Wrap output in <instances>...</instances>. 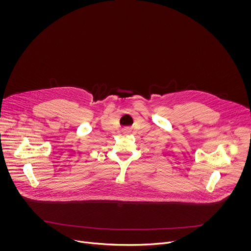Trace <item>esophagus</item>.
Wrapping results in <instances>:
<instances>
[{"instance_id":"obj_1","label":"esophagus","mask_w":251,"mask_h":251,"mask_svg":"<svg viewBox=\"0 0 251 251\" xmlns=\"http://www.w3.org/2000/svg\"><path fill=\"white\" fill-rule=\"evenodd\" d=\"M122 131H123L124 134H129L131 132V127L130 126H125Z\"/></svg>"}]
</instances>
